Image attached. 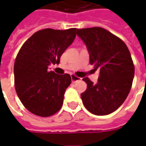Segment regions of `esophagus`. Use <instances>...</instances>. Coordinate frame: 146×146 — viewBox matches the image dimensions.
Returning <instances> with one entry per match:
<instances>
[{
    "label": "esophagus",
    "instance_id": "obj_1",
    "mask_svg": "<svg viewBox=\"0 0 146 146\" xmlns=\"http://www.w3.org/2000/svg\"><path fill=\"white\" fill-rule=\"evenodd\" d=\"M79 80H80V78L74 76V75H71V81L73 82V83H76V81H79Z\"/></svg>",
    "mask_w": 146,
    "mask_h": 146
}]
</instances>
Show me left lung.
<instances>
[{"instance_id":"obj_1","label":"left lung","mask_w":146,"mask_h":146,"mask_svg":"<svg viewBox=\"0 0 146 146\" xmlns=\"http://www.w3.org/2000/svg\"><path fill=\"white\" fill-rule=\"evenodd\" d=\"M85 44L93 70H100L97 84L83 80L87 89L81 93L85 108L96 115H106L120 106L131 90L135 68L131 53L122 40L102 27L77 30Z\"/></svg>"}]
</instances>
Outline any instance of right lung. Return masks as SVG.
I'll return each instance as SVG.
<instances>
[{"label": "right lung", "instance_id": "obj_1", "mask_svg": "<svg viewBox=\"0 0 146 146\" xmlns=\"http://www.w3.org/2000/svg\"><path fill=\"white\" fill-rule=\"evenodd\" d=\"M77 29H43L34 33L18 53L14 62V86L21 102L34 115L48 117L61 109L70 75H58L48 66L58 64L74 41Z\"/></svg>", "mask_w": 146, "mask_h": 146}]
</instances>
